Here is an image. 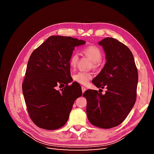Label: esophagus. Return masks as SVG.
Returning <instances> with one entry per match:
<instances>
[{
	"label": "esophagus",
	"instance_id": "obj_1",
	"mask_svg": "<svg viewBox=\"0 0 154 154\" xmlns=\"http://www.w3.org/2000/svg\"><path fill=\"white\" fill-rule=\"evenodd\" d=\"M82 92H84L85 91H86V88H85L84 87H82Z\"/></svg>",
	"mask_w": 154,
	"mask_h": 154
}]
</instances>
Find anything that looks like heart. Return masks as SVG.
<instances>
[{
	"mask_svg": "<svg viewBox=\"0 0 154 154\" xmlns=\"http://www.w3.org/2000/svg\"><path fill=\"white\" fill-rule=\"evenodd\" d=\"M83 53L93 62L92 66L94 67H97V64L101 61L102 57H103L101 51L96 46H88V47L83 49ZM78 60L79 56L78 53H73L71 55L69 60V65L71 69H74L76 68L78 62ZM91 78V73L84 71L78 72L73 76V80L83 85H87Z\"/></svg>",
	"mask_w": 154,
	"mask_h": 154,
	"instance_id": "heart-1",
	"label": "heart"
}]
</instances>
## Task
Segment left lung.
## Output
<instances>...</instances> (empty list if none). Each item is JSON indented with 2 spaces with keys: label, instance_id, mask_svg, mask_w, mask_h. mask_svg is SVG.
<instances>
[{
  "label": "left lung",
  "instance_id": "1",
  "mask_svg": "<svg viewBox=\"0 0 154 154\" xmlns=\"http://www.w3.org/2000/svg\"><path fill=\"white\" fill-rule=\"evenodd\" d=\"M105 53L106 63L92 82L107 91L105 94L87 90V115L97 127L110 128L122 123L136 103L138 72L134 56L128 47L113 38L99 42Z\"/></svg>",
  "mask_w": 154,
  "mask_h": 154
}]
</instances>
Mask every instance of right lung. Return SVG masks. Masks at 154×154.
Wrapping results in <instances>:
<instances>
[{
  "mask_svg": "<svg viewBox=\"0 0 154 154\" xmlns=\"http://www.w3.org/2000/svg\"><path fill=\"white\" fill-rule=\"evenodd\" d=\"M85 41L71 36H51L31 54L22 83L27 111L41 128L56 130L67 122L74 102L82 95L73 82L69 60L77 46ZM58 86L64 87L60 91Z\"/></svg>",
  "mask_w": 154,
  "mask_h": 154,
  "instance_id": "add662e5",
  "label": "right lung"
}]
</instances>
